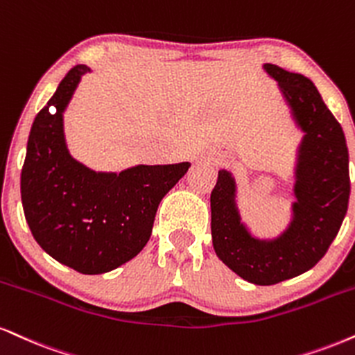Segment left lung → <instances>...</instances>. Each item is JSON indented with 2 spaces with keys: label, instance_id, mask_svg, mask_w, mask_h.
Masks as SVG:
<instances>
[{
  "label": "left lung",
  "instance_id": "8db88e82",
  "mask_svg": "<svg viewBox=\"0 0 355 355\" xmlns=\"http://www.w3.org/2000/svg\"><path fill=\"white\" fill-rule=\"evenodd\" d=\"M264 69L277 80L294 121L304 132L296 165L293 221L276 240L251 236L234 203L232 173L220 170L211 191V238L218 258L253 284L271 286L314 266L339 233L347 213L349 150L340 123L315 85L302 74L275 64Z\"/></svg>",
  "mask_w": 355,
  "mask_h": 355
}]
</instances>
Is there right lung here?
Instances as JSON below:
<instances>
[{
	"mask_svg": "<svg viewBox=\"0 0 355 355\" xmlns=\"http://www.w3.org/2000/svg\"><path fill=\"white\" fill-rule=\"evenodd\" d=\"M85 72L89 67H72L34 119L21 170V200L34 240L46 253L83 275H102L142 251L162 198L190 164L97 173L72 159L62 112Z\"/></svg>",
	"mask_w": 355,
	"mask_h": 355,
	"instance_id": "add662e5",
	"label": "right lung"
}]
</instances>
